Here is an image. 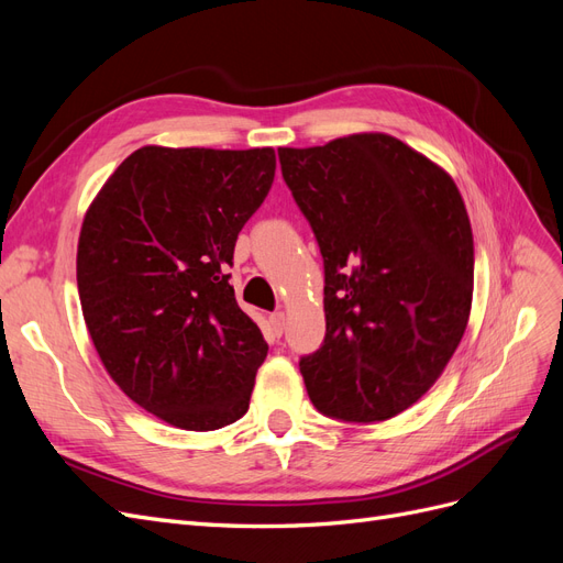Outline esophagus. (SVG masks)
<instances>
[{
  "label": "esophagus",
  "instance_id": "obj_1",
  "mask_svg": "<svg viewBox=\"0 0 563 563\" xmlns=\"http://www.w3.org/2000/svg\"><path fill=\"white\" fill-rule=\"evenodd\" d=\"M269 323H272V329H275V333H277V335H282V333H284V329H286V314H284V312L269 314Z\"/></svg>",
  "mask_w": 563,
  "mask_h": 563
}]
</instances>
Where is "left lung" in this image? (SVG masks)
Returning a JSON list of instances; mask_svg holds the SVG:
<instances>
[{"mask_svg": "<svg viewBox=\"0 0 563 563\" xmlns=\"http://www.w3.org/2000/svg\"><path fill=\"white\" fill-rule=\"evenodd\" d=\"M277 152L323 258L327 335L300 360L310 401L338 420H387L437 383L467 329L465 201L444 168L387 133Z\"/></svg>", "mask_w": 563, "mask_h": 563, "instance_id": "obj_1", "label": "left lung"}]
</instances>
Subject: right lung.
<instances>
[{
    "instance_id": "right-lung-1",
    "label": "right lung",
    "mask_w": 563,
    "mask_h": 563,
    "mask_svg": "<svg viewBox=\"0 0 563 563\" xmlns=\"http://www.w3.org/2000/svg\"><path fill=\"white\" fill-rule=\"evenodd\" d=\"M272 147L135 150L84 216V321L124 395L180 430L249 411L267 343L230 286L234 244L275 180Z\"/></svg>"
}]
</instances>
